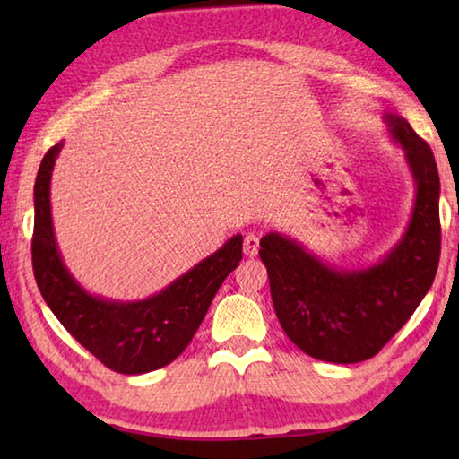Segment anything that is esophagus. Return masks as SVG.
<instances>
[{
  "label": "esophagus",
  "instance_id": "esophagus-1",
  "mask_svg": "<svg viewBox=\"0 0 459 459\" xmlns=\"http://www.w3.org/2000/svg\"><path fill=\"white\" fill-rule=\"evenodd\" d=\"M243 248H245L247 257H255V255H257V251H259V237L253 235V232H248V235L245 237Z\"/></svg>",
  "mask_w": 459,
  "mask_h": 459
}]
</instances>
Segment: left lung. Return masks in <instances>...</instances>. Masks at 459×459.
<instances>
[{
  "label": "left lung",
  "mask_w": 459,
  "mask_h": 459,
  "mask_svg": "<svg viewBox=\"0 0 459 459\" xmlns=\"http://www.w3.org/2000/svg\"><path fill=\"white\" fill-rule=\"evenodd\" d=\"M417 186L405 235L367 269H333L279 232L261 238L271 299L295 346L317 360L354 364L380 352L421 304L441 253L439 174L431 147L399 115L386 113Z\"/></svg>",
  "instance_id": "left-lung-1"
}]
</instances>
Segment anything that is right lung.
<instances>
[{"label": "right lung", "instance_id": "obj_1", "mask_svg": "<svg viewBox=\"0 0 459 459\" xmlns=\"http://www.w3.org/2000/svg\"><path fill=\"white\" fill-rule=\"evenodd\" d=\"M62 142L46 152L34 184L32 267L42 298L68 333L121 375L158 370L180 356L230 271L243 259V237L219 251L166 290L142 301H111L82 290L60 257L50 212V178Z\"/></svg>", "mask_w": 459, "mask_h": 459}]
</instances>
